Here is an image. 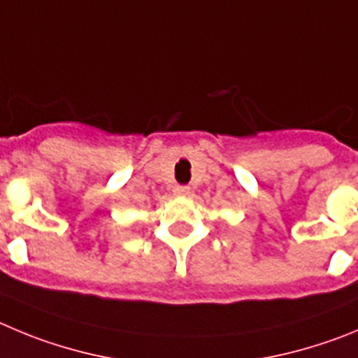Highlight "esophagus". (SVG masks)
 Returning <instances> with one entry per match:
<instances>
[{"label": "esophagus", "instance_id": "1", "mask_svg": "<svg viewBox=\"0 0 358 358\" xmlns=\"http://www.w3.org/2000/svg\"><path fill=\"white\" fill-rule=\"evenodd\" d=\"M173 192H175L176 196H185V194H189V187H187V185H176L175 189H173Z\"/></svg>", "mask_w": 358, "mask_h": 358}]
</instances>
